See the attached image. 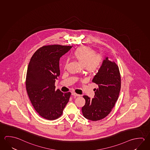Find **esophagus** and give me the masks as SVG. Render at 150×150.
<instances>
[{
  "instance_id": "esophagus-1",
  "label": "esophagus",
  "mask_w": 150,
  "mask_h": 150,
  "mask_svg": "<svg viewBox=\"0 0 150 150\" xmlns=\"http://www.w3.org/2000/svg\"><path fill=\"white\" fill-rule=\"evenodd\" d=\"M72 95H73L74 96H80V95L77 94H76V93H72Z\"/></svg>"
}]
</instances>
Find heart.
Listing matches in <instances>:
<instances>
[{"label": "heart", "instance_id": "1", "mask_svg": "<svg viewBox=\"0 0 150 150\" xmlns=\"http://www.w3.org/2000/svg\"><path fill=\"white\" fill-rule=\"evenodd\" d=\"M73 56L79 63L84 65L87 73L94 74L100 70L103 63V56L100 53H95L92 48L84 46L77 48L73 53ZM68 61L64 62V68L66 69Z\"/></svg>", "mask_w": 150, "mask_h": 150}]
</instances>
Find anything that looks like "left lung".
Listing matches in <instances>:
<instances>
[{
    "label": "left lung",
    "mask_w": 150,
    "mask_h": 150,
    "mask_svg": "<svg viewBox=\"0 0 150 150\" xmlns=\"http://www.w3.org/2000/svg\"><path fill=\"white\" fill-rule=\"evenodd\" d=\"M92 81L98 85L94 89V97L91 100L86 95L83 96L85 104L81 110L87 119L99 121L110 113L118 99L121 86L118 66L106 57Z\"/></svg>",
    "instance_id": "left-lung-1"
}]
</instances>
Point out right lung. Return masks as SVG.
I'll return each instance as SVG.
<instances>
[{"instance_id": "obj_1", "label": "right lung", "mask_w": 150, "mask_h": 150, "mask_svg": "<svg viewBox=\"0 0 150 150\" xmlns=\"http://www.w3.org/2000/svg\"><path fill=\"white\" fill-rule=\"evenodd\" d=\"M71 48L61 45L43 46L29 61L26 78L27 92L35 110L48 120L61 116L71 95V92L64 93L55 90V86L60 75L59 58Z\"/></svg>"}]
</instances>
